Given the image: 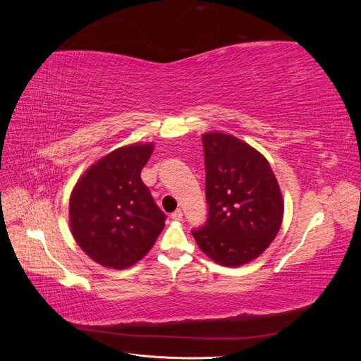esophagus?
Returning <instances> with one entry per match:
<instances>
[{"label": "esophagus", "mask_w": 361, "mask_h": 361, "mask_svg": "<svg viewBox=\"0 0 361 361\" xmlns=\"http://www.w3.org/2000/svg\"><path fill=\"white\" fill-rule=\"evenodd\" d=\"M171 218H173L174 221H180V220H182V211H180V209L174 211V212L171 214Z\"/></svg>", "instance_id": "1"}]
</instances>
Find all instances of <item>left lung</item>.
Here are the masks:
<instances>
[{
	"instance_id": "obj_1",
	"label": "left lung",
	"mask_w": 361,
	"mask_h": 361,
	"mask_svg": "<svg viewBox=\"0 0 361 361\" xmlns=\"http://www.w3.org/2000/svg\"><path fill=\"white\" fill-rule=\"evenodd\" d=\"M206 224L192 231L203 253L235 268L259 257L274 241L285 200L268 159L245 141L223 133L202 135Z\"/></svg>"
}]
</instances>
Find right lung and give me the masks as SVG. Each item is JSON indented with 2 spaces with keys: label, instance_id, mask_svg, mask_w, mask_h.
<instances>
[{
  "label": "right lung",
  "instance_id": "add662e5",
  "mask_svg": "<svg viewBox=\"0 0 361 361\" xmlns=\"http://www.w3.org/2000/svg\"><path fill=\"white\" fill-rule=\"evenodd\" d=\"M154 143L118 147L87 169L69 199V227L84 253L105 268L143 259L166 226L140 173Z\"/></svg>",
  "mask_w": 361,
  "mask_h": 361
}]
</instances>
